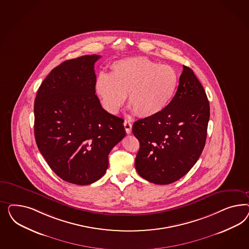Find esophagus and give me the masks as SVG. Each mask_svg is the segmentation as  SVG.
<instances>
[{"label":"esophagus","mask_w":249,"mask_h":249,"mask_svg":"<svg viewBox=\"0 0 249 249\" xmlns=\"http://www.w3.org/2000/svg\"><path fill=\"white\" fill-rule=\"evenodd\" d=\"M123 125H124V128H125V130H126V132L129 134L130 132H131V128H132V125H131V123H130V121H124V123H123Z\"/></svg>","instance_id":"esophagus-1"}]
</instances>
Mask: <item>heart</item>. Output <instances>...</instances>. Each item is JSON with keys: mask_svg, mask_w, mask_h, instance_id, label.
<instances>
[{"mask_svg": "<svg viewBox=\"0 0 249 249\" xmlns=\"http://www.w3.org/2000/svg\"><path fill=\"white\" fill-rule=\"evenodd\" d=\"M177 85L178 76L172 67L137 56L115 62L110 74H98L95 91L108 113H118L128 95L134 113L148 118L170 104Z\"/></svg>", "mask_w": 249, "mask_h": 249, "instance_id": "obj_1", "label": "heart"}]
</instances>
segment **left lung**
I'll use <instances>...</instances> for the list:
<instances>
[{"instance_id": "8db88e82", "label": "left lung", "mask_w": 249, "mask_h": 249, "mask_svg": "<svg viewBox=\"0 0 249 249\" xmlns=\"http://www.w3.org/2000/svg\"><path fill=\"white\" fill-rule=\"evenodd\" d=\"M210 106L204 88L191 68L183 66L178 89L160 113L135 121L140 142L138 174L155 184H169L184 176L204 150Z\"/></svg>"}]
</instances>
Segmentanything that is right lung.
<instances>
[{
	"label": "right lung",
	"instance_id": "right-lung-1",
	"mask_svg": "<svg viewBox=\"0 0 249 249\" xmlns=\"http://www.w3.org/2000/svg\"><path fill=\"white\" fill-rule=\"evenodd\" d=\"M100 55L65 61L42 82L35 99V137L53 173L88 185L99 180L108 154L126 135L124 120L108 113L95 94Z\"/></svg>",
	"mask_w": 249,
	"mask_h": 249
}]
</instances>
